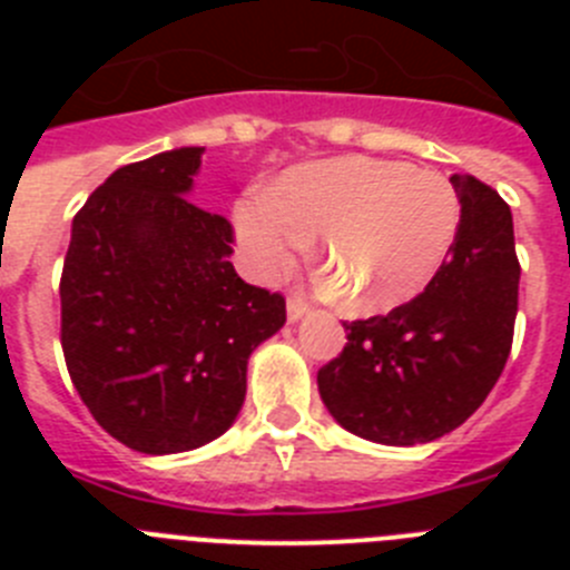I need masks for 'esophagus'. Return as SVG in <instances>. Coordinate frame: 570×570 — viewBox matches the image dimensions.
<instances>
[{
	"instance_id": "obj_1",
	"label": "esophagus",
	"mask_w": 570,
	"mask_h": 570,
	"mask_svg": "<svg viewBox=\"0 0 570 570\" xmlns=\"http://www.w3.org/2000/svg\"><path fill=\"white\" fill-rule=\"evenodd\" d=\"M308 311H311V305L302 299V296H291V299H288V320L291 322H299L302 316L308 314Z\"/></svg>"
}]
</instances>
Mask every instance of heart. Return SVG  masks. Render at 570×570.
I'll return each mask as SVG.
<instances>
[{
	"instance_id": "obj_1",
	"label": "heart",
	"mask_w": 570,
	"mask_h": 570,
	"mask_svg": "<svg viewBox=\"0 0 570 570\" xmlns=\"http://www.w3.org/2000/svg\"><path fill=\"white\" fill-rule=\"evenodd\" d=\"M460 228V196L436 170L342 156L288 170L271 199L236 208V234L262 274L291 268L320 234L342 299L374 314L411 299L440 271Z\"/></svg>"
}]
</instances>
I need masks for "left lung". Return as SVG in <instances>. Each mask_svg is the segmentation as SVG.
<instances>
[{
  "instance_id": "obj_1",
  "label": "left lung",
  "mask_w": 570,
  "mask_h": 570,
  "mask_svg": "<svg viewBox=\"0 0 570 570\" xmlns=\"http://www.w3.org/2000/svg\"><path fill=\"white\" fill-rule=\"evenodd\" d=\"M460 228L425 291L385 316L347 325L320 367V396L345 431L420 445L460 428L500 380L513 342L520 259L511 208L473 176H451Z\"/></svg>"
}]
</instances>
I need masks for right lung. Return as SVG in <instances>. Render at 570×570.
I'll return each instance as SVG.
<instances>
[{"label": "right lung", "mask_w": 570, "mask_h": 570, "mask_svg": "<svg viewBox=\"0 0 570 570\" xmlns=\"http://www.w3.org/2000/svg\"><path fill=\"white\" fill-rule=\"evenodd\" d=\"M203 150L114 170L73 216L65 254V365L94 420L139 454L225 434L248 356L285 325V296L230 265L228 219L188 199Z\"/></svg>", "instance_id": "right-lung-1"}]
</instances>
